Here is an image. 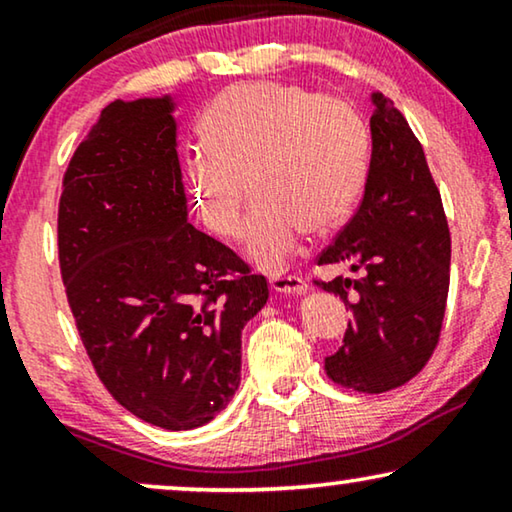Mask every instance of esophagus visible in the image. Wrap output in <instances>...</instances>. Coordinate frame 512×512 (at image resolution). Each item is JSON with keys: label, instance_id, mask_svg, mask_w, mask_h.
<instances>
[{"label": "esophagus", "instance_id": "esophagus-1", "mask_svg": "<svg viewBox=\"0 0 512 512\" xmlns=\"http://www.w3.org/2000/svg\"><path fill=\"white\" fill-rule=\"evenodd\" d=\"M269 283L276 292H283V294H299L306 290V280L297 276V273H287V271H276L269 276Z\"/></svg>", "mask_w": 512, "mask_h": 512}]
</instances>
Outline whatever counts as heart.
<instances>
[{
    "label": "heart",
    "mask_w": 512,
    "mask_h": 512,
    "mask_svg": "<svg viewBox=\"0 0 512 512\" xmlns=\"http://www.w3.org/2000/svg\"><path fill=\"white\" fill-rule=\"evenodd\" d=\"M208 150L190 160V199L222 239L246 227L250 187L262 199L250 250L278 266L297 250L301 225L322 229L348 211L366 178L364 122L348 102L294 85H243L204 115Z\"/></svg>",
    "instance_id": "b5f03b06"
}]
</instances>
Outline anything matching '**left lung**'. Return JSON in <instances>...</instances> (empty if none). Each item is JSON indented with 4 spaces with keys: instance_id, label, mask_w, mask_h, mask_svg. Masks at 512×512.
Masks as SVG:
<instances>
[{
    "instance_id": "obj_1",
    "label": "left lung",
    "mask_w": 512,
    "mask_h": 512,
    "mask_svg": "<svg viewBox=\"0 0 512 512\" xmlns=\"http://www.w3.org/2000/svg\"><path fill=\"white\" fill-rule=\"evenodd\" d=\"M364 197L320 266L359 278L315 280L350 308L343 345L325 359L336 385L380 394L415 378L434 355L450 287V229L424 150L403 113L373 95Z\"/></svg>"
}]
</instances>
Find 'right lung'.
I'll list each match as a JSON object with an SVG mask.
<instances>
[{
  "label": "right lung",
  "mask_w": 512,
  "mask_h": 512,
  "mask_svg": "<svg viewBox=\"0 0 512 512\" xmlns=\"http://www.w3.org/2000/svg\"><path fill=\"white\" fill-rule=\"evenodd\" d=\"M174 104L113 102L62 178L64 292L111 397L155 427L211 422L239 387L269 283L187 220Z\"/></svg>",
  "instance_id": "1"
}]
</instances>
